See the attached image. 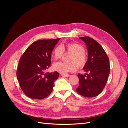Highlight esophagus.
Returning <instances> with one entry per match:
<instances>
[{"label":"esophagus","instance_id":"1","mask_svg":"<svg viewBox=\"0 0 128 128\" xmlns=\"http://www.w3.org/2000/svg\"><path fill=\"white\" fill-rule=\"evenodd\" d=\"M61 75L62 76H64V77H69L70 75H69V74H61Z\"/></svg>","mask_w":128,"mask_h":128}]
</instances>
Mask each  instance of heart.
Returning <instances> with one entry per match:
<instances>
[{
	"label": "heart",
	"instance_id": "heart-1",
	"mask_svg": "<svg viewBox=\"0 0 128 128\" xmlns=\"http://www.w3.org/2000/svg\"><path fill=\"white\" fill-rule=\"evenodd\" d=\"M64 53L70 54L69 58L70 62H57L53 64V70L61 74H66L75 70L77 66L82 68L86 66L88 56L84 52V48L82 45L76 42H68L61 45V46H56L53 50L52 56L54 59L58 60L62 57Z\"/></svg>",
	"mask_w": 128,
	"mask_h": 128
}]
</instances>
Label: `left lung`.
<instances>
[{"mask_svg":"<svg viewBox=\"0 0 128 128\" xmlns=\"http://www.w3.org/2000/svg\"><path fill=\"white\" fill-rule=\"evenodd\" d=\"M86 43L88 59L83 70L86 75L78 74L79 86L76 90L85 97L99 95L105 86L110 72V64L106 53L98 42L88 36L80 37Z\"/></svg>","mask_w":128,"mask_h":128,"instance_id":"left-lung-1","label":"left lung"}]
</instances>
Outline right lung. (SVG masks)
Wrapping results in <instances>:
<instances>
[{
	"mask_svg": "<svg viewBox=\"0 0 128 128\" xmlns=\"http://www.w3.org/2000/svg\"><path fill=\"white\" fill-rule=\"evenodd\" d=\"M60 38L38 40L21 56L16 71L20 86L28 97L42 99L52 92L59 72H45L51 66L52 51Z\"/></svg>",
	"mask_w": 128,
	"mask_h": 128,
	"instance_id": "1",
	"label": "right lung"
}]
</instances>
